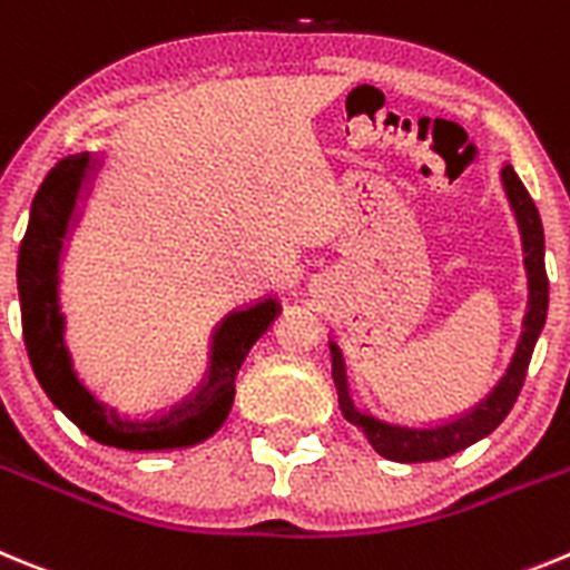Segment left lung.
<instances>
[{
    "label": "left lung",
    "mask_w": 570,
    "mask_h": 570,
    "mask_svg": "<svg viewBox=\"0 0 570 570\" xmlns=\"http://www.w3.org/2000/svg\"><path fill=\"white\" fill-rule=\"evenodd\" d=\"M502 189L511 204V213L517 218L522 238V264H525L528 275V306L525 317H522V332L517 341L514 357H511L509 368L502 374L497 386L480 400L471 412L460 414V417L449 420L440 425H403L392 423V420L377 417L374 412L363 409L355 403L352 392H348L346 381V363H343L341 346L330 341L332 352V377H335L337 403H341L343 417L352 425H357L363 438L368 440L381 458L394 460V463H429V460H443L454 451L469 449L476 440L489 438L497 425L505 420V414L514 409L517 394H520L522 381H525L528 363L534 355L537 337H540L542 326H546L548 315V275H546V235H542L540 213H537L534 202L528 196V189L522 187L520 176L514 173L511 164H505L500 170Z\"/></svg>",
    "instance_id": "left-lung-1"
}]
</instances>
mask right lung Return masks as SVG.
Here are the masks:
<instances>
[{
	"label": "right lung",
	"instance_id": "add662e5",
	"mask_svg": "<svg viewBox=\"0 0 570 570\" xmlns=\"http://www.w3.org/2000/svg\"><path fill=\"white\" fill-rule=\"evenodd\" d=\"M101 167V156L79 153L61 158L30 204L28 233L19 247L17 286L22 332L36 381L53 406L68 414L87 438L110 449L170 451L189 449L213 438L227 420L235 400V374L253 343L278 317V297H264L247 309H235L213 332L209 361L202 383L178 403L150 414H132L96 397L81 383L65 341V312L59 301L61 258L68 249L81 204Z\"/></svg>",
	"mask_w": 570,
	"mask_h": 570
}]
</instances>
